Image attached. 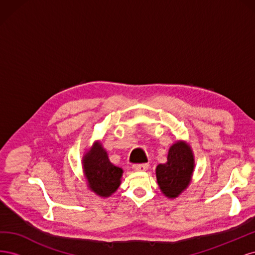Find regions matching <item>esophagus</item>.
I'll use <instances>...</instances> for the list:
<instances>
[{
  "label": "esophagus",
  "instance_id": "1",
  "mask_svg": "<svg viewBox=\"0 0 255 255\" xmlns=\"http://www.w3.org/2000/svg\"><path fill=\"white\" fill-rule=\"evenodd\" d=\"M148 167V164H137L133 166V169L135 171H145Z\"/></svg>",
  "mask_w": 255,
  "mask_h": 255
}]
</instances>
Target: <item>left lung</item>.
Segmentation results:
<instances>
[{
  "instance_id": "obj_1",
  "label": "left lung",
  "mask_w": 255,
  "mask_h": 255,
  "mask_svg": "<svg viewBox=\"0 0 255 255\" xmlns=\"http://www.w3.org/2000/svg\"><path fill=\"white\" fill-rule=\"evenodd\" d=\"M195 168L190 146L182 140L173 143L168 152L167 161L156 167L157 184L163 194L174 199L187 188Z\"/></svg>"
}]
</instances>
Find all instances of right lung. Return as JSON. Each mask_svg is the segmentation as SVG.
Segmentation results:
<instances>
[{
	"mask_svg": "<svg viewBox=\"0 0 255 255\" xmlns=\"http://www.w3.org/2000/svg\"><path fill=\"white\" fill-rule=\"evenodd\" d=\"M83 170L88 187L100 197H110L121 184L123 170L113 165L101 142L96 141L83 157Z\"/></svg>",
	"mask_w": 255,
	"mask_h": 255,
	"instance_id": "1",
	"label": "right lung"
}]
</instances>
